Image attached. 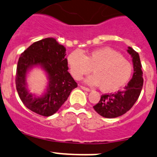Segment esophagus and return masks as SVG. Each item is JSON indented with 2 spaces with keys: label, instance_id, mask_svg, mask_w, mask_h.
Instances as JSON below:
<instances>
[{
  "label": "esophagus",
  "instance_id": "1",
  "mask_svg": "<svg viewBox=\"0 0 157 157\" xmlns=\"http://www.w3.org/2000/svg\"><path fill=\"white\" fill-rule=\"evenodd\" d=\"M80 87H81V89H83V90H84V91H91V89H89V88H87V87H84V86H80Z\"/></svg>",
  "mask_w": 157,
  "mask_h": 157
}]
</instances>
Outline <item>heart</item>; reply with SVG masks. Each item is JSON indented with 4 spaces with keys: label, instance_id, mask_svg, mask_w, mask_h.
Segmentation results:
<instances>
[{
    "label": "heart",
    "instance_id": "b5f03b06",
    "mask_svg": "<svg viewBox=\"0 0 157 157\" xmlns=\"http://www.w3.org/2000/svg\"><path fill=\"white\" fill-rule=\"evenodd\" d=\"M67 64L73 78L80 80L84 75L94 74L85 79L91 86H99L104 92H113L124 87L133 73L131 63L119 52L108 47L94 49L87 54L80 51L72 52L67 57Z\"/></svg>",
    "mask_w": 157,
    "mask_h": 157
}]
</instances>
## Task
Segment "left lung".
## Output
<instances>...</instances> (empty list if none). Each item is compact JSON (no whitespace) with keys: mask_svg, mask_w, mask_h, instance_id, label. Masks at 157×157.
<instances>
[{"mask_svg":"<svg viewBox=\"0 0 157 157\" xmlns=\"http://www.w3.org/2000/svg\"><path fill=\"white\" fill-rule=\"evenodd\" d=\"M128 54L132 58L134 74L123 91L115 94H104L98 104L93 106L100 116L105 118H115L122 116L131 109L140 95L143 86L142 64L138 52L128 47Z\"/></svg>","mask_w":157,"mask_h":157,"instance_id":"left-lung-1","label":"left lung"}]
</instances>
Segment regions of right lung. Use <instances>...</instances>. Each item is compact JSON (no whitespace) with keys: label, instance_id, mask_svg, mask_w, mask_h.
Instances as JSON below:
<instances>
[{"label":"right lung","instance_id":"obj_1","mask_svg":"<svg viewBox=\"0 0 157 157\" xmlns=\"http://www.w3.org/2000/svg\"><path fill=\"white\" fill-rule=\"evenodd\" d=\"M66 48L53 37L34 42L21 54L18 61L15 84L19 98L31 111L50 117L56 113L67 100L77 84L68 72ZM45 73L48 85L45 92L38 96L30 93L26 77L33 68Z\"/></svg>","mask_w":157,"mask_h":157}]
</instances>
